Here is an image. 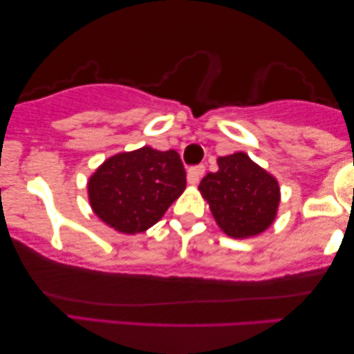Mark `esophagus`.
I'll return each mask as SVG.
<instances>
[{"label": "esophagus", "instance_id": "obj_1", "mask_svg": "<svg viewBox=\"0 0 354 354\" xmlns=\"http://www.w3.org/2000/svg\"><path fill=\"white\" fill-rule=\"evenodd\" d=\"M203 174H205V166L190 167L187 172L188 183H190V185H198V182H200V178L203 177Z\"/></svg>", "mask_w": 354, "mask_h": 354}]
</instances>
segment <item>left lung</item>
<instances>
[{"label":"left lung","mask_w":354,"mask_h":354,"mask_svg":"<svg viewBox=\"0 0 354 354\" xmlns=\"http://www.w3.org/2000/svg\"><path fill=\"white\" fill-rule=\"evenodd\" d=\"M217 164L219 171L207 172L198 187L217 225L232 239L263 234L277 216L279 182L241 151L221 156Z\"/></svg>","instance_id":"8db88e82"}]
</instances>
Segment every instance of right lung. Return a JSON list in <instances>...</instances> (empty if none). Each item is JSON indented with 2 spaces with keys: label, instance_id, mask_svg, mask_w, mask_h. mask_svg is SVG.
<instances>
[{
  "label": "right lung",
  "instance_id": "obj_1",
  "mask_svg": "<svg viewBox=\"0 0 354 354\" xmlns=\"http://www.w3.org/2000/svg\"><path fill=\"white\" fill-rule=\"evenodd\" d=\"M185 187L177 151L143 147L106 159L88 178V200L104 224L133 235L156 224Z\"/></svg>",
  "mask_w": 354,
  "mask_h": 354
}]
</instances>
